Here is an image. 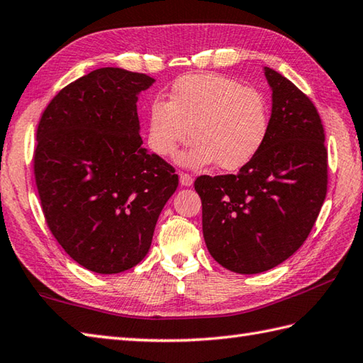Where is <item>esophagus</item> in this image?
I'll return each mask as SVG.
<instances>
[{
	"label": "esophagus",
	"instance_id": "1",
	"mask_svg": "<svg viewBox=\"0 0 363 363\" xmlns=\"http://www.w3.org/2000/svg\"><path fill=\"white\" fill-rule=\"evenodd\" d=\"M179 181H181V186L190 187L191 184H194V177H191L189 173H179Z\"/></svg>",
	"mask_w": 363,
	"mask_h": 363
}]
</instances>
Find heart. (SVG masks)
<instances>
[{
  "instance_id": "obj_1",
  "label": "heart",
  "mask_w": 363,
  "mask_h": 363,
  "mask_svg": "<svg viewBox=\"0 0 363 363\" xmlns=\"http://www.w3.org/2000/svg\"><path fill=\"white\" fill-rule=\"evenodd\" d=\"M191 138L194 145L177 156L181 165L198 168L217 164L238 169L264 146L269 115L260 91L217 73L187 74L169 89V101L150 106L148 143L162 157Z\"/></svg>"
}]
</instances>
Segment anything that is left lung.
<instances>
[{"instance_id": "8db88e82", "label": "left lung", "mask_w": 363, "mask_h": 363, "mask_svg": "<svg viewBox=\"0 0 363 363\" xmlns=\"http://www.w3.org/2000/svg\"><path fill=\"white\" fill-rule=\"evenodd\" d=\"M273 91L267 140L237 174L199 176L203 235L230 272L256 274L296 252L328 191V150L317 107L295 84L264 68Z\"/></svg>"}]
</instances>
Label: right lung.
I'll return each mask as SVG.
<instances>
[{"label": "right lung", "mask_w": 363, "mask_h": 363, "mask_svg": "<svg viewBox=\"0 0 363 363\" xmlns=\"http://www.w3.org/2000/svg\"><path fill=\"white\" fill-rule=\"evenodd\" d=\"M152 82L98 68L60 90L37 126L34 176L46 225L68 256L99 274L125 272L148 254L179 182L138 134V94Z\"/></svg>", "instance_id": "right-lung-1"}]
</instances>
